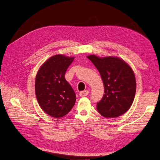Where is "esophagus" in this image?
Listing matches in <instances>:
<instances>
[{
    "label": "esophagus",
    "instance_id": "1",
    "mask_svg": "<svg viewBox=\"0 0 160 160\" xmlns=\"http://www.w3.org/2000/svg\"><path fill=\"white\" fill-rule=\"evenodd\" d=\"M89 93V91L88 90H84L83 92H81L79 95L81 97H85V96H87Z\"/></svg>",
    "mask_w": 160,
    "mask_h": 160
}]
</instances>
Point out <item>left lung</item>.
Wrapping results in <instances>:
<instances>
[{
    "instance_id": "1",
    "label": "left lung",
    "mask_w": 160,
    "mask_h": 160,
    "mask_svg": "<svg viewBox=\"0 0 160 160\" xmlns=\"http://www.w3.org/2000/svg\"><path fill=\"white\" fill-rule=\"evenodd\" d=\"M101 75L104 94L97 103V110L106 118H116L130 108L136 92V79L132 68L115 57H87Z\"/></svg>"
}]
</instances>
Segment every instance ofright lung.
<instances>
[{"label": "right lung", "mask_w": 160, "mask_h": 160, "mask_svg": "<svg viewBox=\"0 0 160 160\" xmlns=\"http://www.w3.org/2000/svg\"><path fill=\"white\" fill-rule=\"evenodd\" d=\"M74 57L52 56L43 63L37 72L35 92L39 105L47 114L61 118L74 106L76 96L64 75Z\"/></svg>", "instance_id": "obj_1"}]
</instances>
